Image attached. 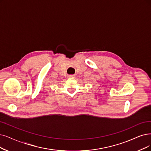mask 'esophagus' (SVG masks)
<instances>
[{"label": "esophagus", "mask_w": 151, "mask_h": 151, "mask_svg": "<svg viewBox=\"0 0 151 151\" xmlns=\"http://www.w3.org/2000/svg\"><path fill=\"white\" fill-rule=\"evenodd\" d=\"M74 77V75H69V77H70V78Z\"/></svg>", "instance_id": "34e87169"}]
</instances>
